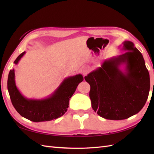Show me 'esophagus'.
Returning a JSON list of instances; mask_svg holds the SVG:
<instances>
[{
	"label": "esophagus",
	"instance_id": "obj_1",
	"mask_svg": "<svg viewBox=\"0 0 154 154\" xmlns=\"http://www.w3.org/2000/svg\"><path fill=\"white\" fill-rule=\"evenodd\" d=\"M89 71H90V69L87 66H83L81 69V72L84 76L87 75V74L88 73V72H89Z\"/></svg>",
	"mask_w": 154,
	"mask_h": 154
}]
</instances>
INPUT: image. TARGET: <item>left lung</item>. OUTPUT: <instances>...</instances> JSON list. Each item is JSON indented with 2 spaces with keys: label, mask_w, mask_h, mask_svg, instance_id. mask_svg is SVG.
I'll use <instances>...</instances> for the list:
<instances>
[{
  "label": "left lung",
  "mask_w": 154,
  "mask_h": 154,
  "mask_svg": "<svg viewBox=\"0 0 154 154\" xmlns=\"http://www.w3.org/2000/svg\"><path fill=\"white\" fill-rule=\"evenodd\" d=\"M122 45L127 52L105 60L85 76L91 86L92 108L106 119L122 120L137 114L150 91V75L142 54L132 42L125 41ZM123 64L125 72L120 69Z\"/></svg>",
  "instance_id": "8db88e82"
}]
</instances>
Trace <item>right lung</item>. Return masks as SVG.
<instances>
[{
	"label": "right lung",
	"mask_w": 154,
	"mask_h": 154,
	"mask_svg": "<svg viewBox=\"0 0 154 154\" xmlns=\"http://www.w3.org/2000/svg\"><path fill=\"white\" fill-rule=\"evenodd\" d=\"M26 52L21 53L14 62L18 64ZM83 80L82 74L65 78L52 94L44 99H28L23 96L15 83V70H10L8 78V90L11 103L22 117L33 122H48L61 117L66 112L69 100L79 83Z\"/></svg>",
	"instance_id": "1"
}]
</instances>
